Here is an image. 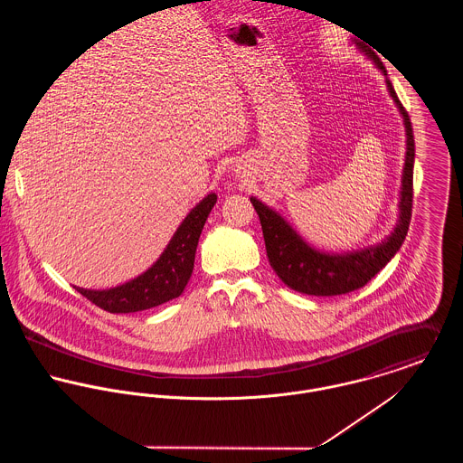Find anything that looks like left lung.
Instances as JSON below:
<instances>
[{
    "label": "left lung",
    "mask_w": 463,
    "mask_h": 463,
    "mask_svg": "<svg viewBox=\"0 0 463 463\" xmlns=\"http://www.w3.org/2000/svg\"><path fill=\"white\" fill-rule=\"evenodd\" d=\"M365 53L376 62V66L387 72L378 55H374L371 50H365ZM387 87L404 119L406 160L402 171L399 221L394 233L385 242L376 248L347 255L319 253L312 250L274 210L265 206L259 199L251 198V203L260 217L269 264L274 269L278 278L292 290L308 296H340L362 288L371 281V278H374L389 264V260L396 255L401 244L404 242L413 203L415 140L408 112L399 101L391 80H387Z\"/></svg>",
    "instance_id": "left-lung-1"
}]
</instances>
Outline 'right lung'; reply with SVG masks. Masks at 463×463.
Listing matches in <instances>:
<instances>
[{"label":"right lung","mask_w":463,"mask_h":463,"mask_svg":"<svg viewBox=\"0 0 463 463\" xmlns=\"http://www.w3.org/2000/svg\"><path fill=\"white\" fill-rule=\"evenodd\" d=\"M215 201V194H208L196 204L184 219L156 264L138 278L109 290H87L80 287H76V290L110 314L140 312L178 298L191 279L199 235Z\"/></svg>","instance_id":"add662e5"}]
</instances>
